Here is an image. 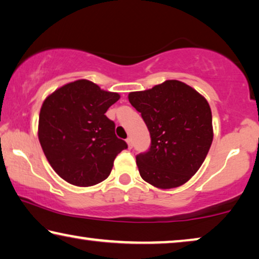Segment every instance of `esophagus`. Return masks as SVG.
<instances>
[{
  "label": "esophagus",
  "mask_w": 259,
  "mask_h": 259,
  "mask_svg": "<svg viewBox=\"0 0 259 259\" xmlns=\"http://www.w3.org/2000/svg\"><path fill=\"white\" fill-rule=\"evenodd\" d=\"M126 144H128V147L129 149H133V146H134V143H133V139H131L130 137L129 138H126Z\"/></svg>",
  "instance_id": "obj_1"
}]
</instances>
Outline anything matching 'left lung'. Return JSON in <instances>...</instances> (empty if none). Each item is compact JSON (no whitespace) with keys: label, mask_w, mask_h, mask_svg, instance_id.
Masks as SVG:
<instances>
[{"label":"left lung","mask_w":259,"mask_h":259,"mask_svg":"<svg viewBox=\"0 0 259 259\" xmlns=\"http://www.w3.org/2000/svg\"><path fill=\"white\" fill-rule=\"evenodd\" d=\"M128 98L142 114L151 136L150 150L136 157L142 179L159 189L188 182L202 166L213 141L207 100L175 79L130 92Z\"/></svg>","instance_id":"8db88e82"}]
</instances>
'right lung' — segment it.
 I'll list each match as a JSON object with an SVG mask.
<instances>
[{"mask_svg":"<svg viewBox=\"0 0 259 259\" xmlns=\"http://www.w3.org/2000/svg\"><path fill=\"white\" fill-rule=\"evenodd\" d=\"M118 99V93L88 79L61 86L45 99L39 142L49 165L64 181L91 187L109 176L116 155L128 147L105 115Z\"/></svg>","mask_w":259,"mask_h":259,"instance_id":"right-lung-1","label":"right lung"}]
</instances>
